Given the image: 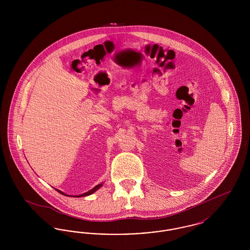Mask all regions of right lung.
Returning a JSON list of instances; mask_svg holds the SVG:
<instances>
[{"instance_id": "1", "label": "right lung", "mask_w": 250, "mask_h": 250, "mask_svg": "<svg viewBox=\"0 0 250 250\" xmlns=\"http://www.w3.org/2000/svg\"><path fill=\"white\" fill-rule=\"evenodd\" d=\"M103 186V183H101V184H99V185H97V186H95L94 188H92L91 190L87 191V192H85L83 194H81V195H77V196H69V195H66L65 193H63L62 191L59 190V189H55V190L58 191L59 193H61L62 195H64V196H68V197H74V198H80V197H86V196H89V195H92L93 193H95V191L98 190L101 187Z\"/></svg>"}]
</instances>
